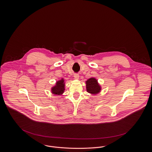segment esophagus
Segmentation results:
<instances>
[{
  "instance_id": "obj_1",
  "label": "esophagus",
  "mask_w": 152,
  "mask_h": 152,
  "mask_svg": "<svg viewBox=\"0 0 152 152\" xmlns=\"http://www.w3.org/2000/svg\"><path fill=\"white\" fill-rule=\"evenodd\" d=\"M74 79L75 80L79 79V75L78 74H75L74 75Z\"/></svg>"
}]
</instances>
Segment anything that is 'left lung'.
Returning a JSON list of instances; mask_svg holds the SVG:
<instances>
[{
    "label": "left lung",
    "instance_id": "obj_1",
    "mask_svg": "<svg viewBox=\"0 0 152 152\" xmlns=\"http://www.w3.org/2000/svg\"><path fill=\"white\" fill-rule=\"evenodd\" d=\"M87 92L91 94H98L101 91V86L98 80L94 77H91L86 81Z\"/></svg>",
    "mask_w": 152,
    "mask_h": 152
}]
</instances>
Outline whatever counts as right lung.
I'll return each mask as SVG.
<instances>
[{
    "mask_svg": "<svg viewBox=\"0 0 152 152\" xmlns=\"http://www.w3.org/2000/svg\"><path fill=\"white\" fill-rule=\"evenodd\" d=\"M65 80L61 79L58 80L54 86L51 88L52 94L57 96H60L63 94L65 91Z\"/></svg>",
    "mask_w": 152,
    "mask_h": 152,
    "instance_id": "obj_1",
    "label": "right lung"
}]
</instances>
